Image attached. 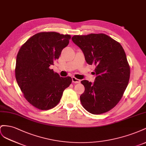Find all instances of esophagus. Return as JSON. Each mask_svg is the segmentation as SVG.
I'll return each instance as SVG.
<instances>
[{"label":"esophagus","instance_id":"34e87169","mask_svg":"<svg viewBox=\"0 0 146 146\" xmlns=\"http://www.w3.org/2000/svg\"><path fill=\"white\" fill-rule=\"evenodd\" d=\"M72 81L74 83H80V80H78V79L74 78V77H72Z\"/></svg>","mask_w":146,"mask_h":146}]
</instances>
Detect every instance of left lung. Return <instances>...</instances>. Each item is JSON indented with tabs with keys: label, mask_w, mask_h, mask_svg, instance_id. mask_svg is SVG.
Instances as JSON below:
<instances>
[{
	"label": "left lung",
	"mask_w": 146,
	"mask_h": 146,
	"mask_svg": "<svg viewBox=\"0 0 146 146\" xmlns=\"http://www.w3.org/2000/svg\"><path fill=\"white\" fill-rule=\"evenodd\" d=\"M72 41L82 51L87 63L95 66L94 84L81 81L85 87L80 96L82 106L93 114L109 111L122 98L130 80V68L124 49L104 34L74 35Z\"/></svg>",
	"instance_id": "obj_1"
}]
</instances>
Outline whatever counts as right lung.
Here are the masks:
<instances>
[{"label":"right lung","instance_id":"1","mask_svg":"<svg viewBox=\"0 0 146 146\" xmlns=\"http://www.w3.org/2000/svg\"><path fill=\"white\" fill-rule=\"evenodd\" d=\"M70 35L43 32L31 36L19 49L15 77L24 98L40 110H48L59 103L64 90L72 82L49 68L69 43Z\"/></svg>","mask_w":146,"mask_h":146}]
</instances>
